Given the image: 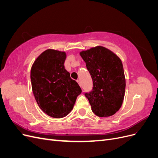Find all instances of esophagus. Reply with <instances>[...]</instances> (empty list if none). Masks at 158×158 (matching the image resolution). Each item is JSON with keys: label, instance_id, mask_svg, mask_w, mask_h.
I'll return each mask as SVG.
<instances>
[{"label": "esophagus", "instance_id": "obj_1", "mask_svg": "<svg viewBox=\"0 0 158 158\" xmlns=\"http://www.w3.org/2000/svg\"><path fill=\"white\" fill-rule=\"evenodd\" d=\"M77 82H78V84H79V85H80V87L82 86V85H81V83H80V80H77Z\"/></svg>", "mask_w": 158, "mask_h": 158}]
</instances>
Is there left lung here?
Masks as SVG:
<instances>
[{
	"mask_svg": "<svg viewBox=\"0 0 158 158\" xmlns=\"http://www.w3.org/2000/svg\"><path fill=\"white\" fill-rule=\"evenodd\" d=\"M93 80V89L85 95L93 113L100 117L115 114L125 97L126 80L122 61L102 46L80 52Z\"/></svg>",
	"mask_w": 158,
	"mask_h": 158,
	"instance_id": "1",
	"label": "left lung"
}]
</instances>
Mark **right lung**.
Wrapping results in <instances>:
<instances>
[{
  "instance_id": "right-lung-1",
  "label": "right lung",
  "mask_w": 158,
  "mask_h": 158,
  "mask_svg": "<svg viewBox=\"0 0 158 158\" xmlns=\"http://www.w3.org/2000/svg\"><path fill=\"white\" fill-rule=\"evenodd\" d=\"M64 51L52 49L41 53L33 63L30 78L40 109L53 118H63L73 110L82 89L64 69Z\"/></svg>"
}]
</instances>
